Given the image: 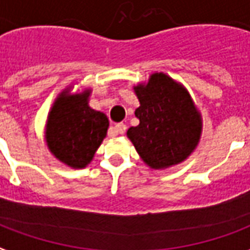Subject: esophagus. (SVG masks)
Returning <instances> with one entry per match:
<instances>
[{
	"label": "esophagus",
	"instance_id": "esophagus-1",
	"mask_svg": "<svg viewBox=\"0 0 250 250\" xmlns=\"http://www.w3.org/2000/svg\"><path fill=\"white\" fill-rule=\"evenodd\" d=\"M113 132L114 133H120V134H123V133L126 132V125L124 123H120L117 124L116 126L113 127Z\"/></svg>",
	"mask_w": 250,
	"mask_h": 250
}]
</instances>
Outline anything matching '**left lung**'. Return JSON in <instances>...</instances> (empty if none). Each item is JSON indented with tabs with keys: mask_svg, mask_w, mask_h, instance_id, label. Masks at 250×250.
Listing matches in <instances>:
<instances>
[{
	"mask_svg": "<svg viewBox=\"0 0 250 250\" xmlns=\"http://www.w3.org/2000/svg\"><path fill=\"white\" fill-rule=\"evenodd\" d=\"M140 100L137 126L129 127L130 138L144 163L164 169L184 160L197 146L201 117L190 96L164 73H154L146 85L134 86Z\"/></svg>",
	"mask_w": 250,
	"mask_h": 250,
	"instance_id": "left-lung-1",
	"label": "left lung"
}]
</instances>
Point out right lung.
<instances>
[{
    "instance_id": "add662e5",
    "label": "right lung",
    "mask_w": 250,
    "mask_h": 250,
    "mask_svg": "<svg viewBox=\"0 0 250 250\" xmlns=\"http://www.w3.org/2000/svg\"><path fill=\"white\" fill-rule=\"evenodd\" d=\"M90 90L70 96L60 94L46 124L50 152L72 167H85L106 136L109 120L87 105Z\"/></svg>"
}]
</instances>
